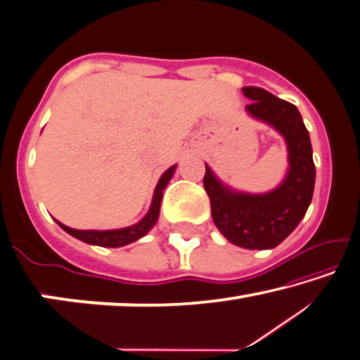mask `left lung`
<instances>
[{"instance_id":"1","label":"left lung","mask_w":360,"mask_h":360,"mask_svg":"<svg viewBox=\"0 0 360 360\" xmlns=\"http://www.w3.org/2000/svg\"><path fill=\"white\" fill-rule=\"evenodd\" d=\"M250 116L276 129L286 141L289 169L284 181L266 194H245L224 186L205 165L203 187L212 217L224 238L244 249H273L296 229L312 202L315 165L309 131L299 110L260 87H244Z\"/></svg>"}]
</instances>
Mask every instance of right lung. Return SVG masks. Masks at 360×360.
I'll return each mask as SVG.
<instances>
[{
    "label": "right lung",
    "mask_w": 360,
    "mask_h": 360,
    "mask_svg": "<svg viewBox=\"0 0 360 360\" xmlns=\"http://www.w3.org/2000/svg\"><path fill=\"white\" fill-rule=\"evenodd\" d=\"M174 169L176 166H171L169 169L165 171L163 176L158 181L157 187H155L153 200H152V205H150L148 213L141 219V221L134 224V226L122 228V229H110V231H95V229L82 231V229H72L69 226H64V224L60 221L56 223L60 224L68 234H71L76 239L84 240V243L87 244L100 245V248H121V245L131 244L134 240L141 239L142 236H146L150 229L155 226V223H157L158 214H160V203H162V198H163V191L166 184L169 182V179L173 178Z\"/></svg>",
    "instance_id": "1"
}]
</instances>
